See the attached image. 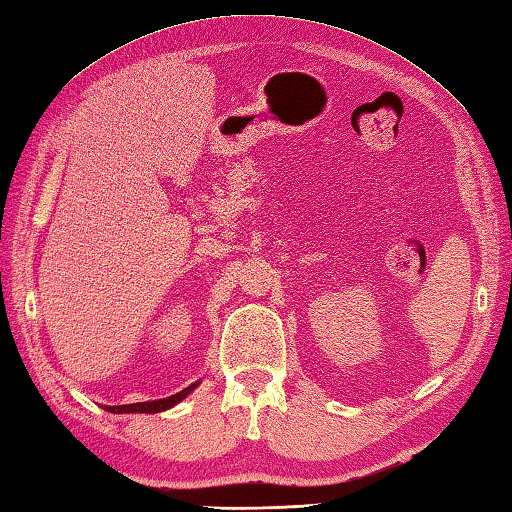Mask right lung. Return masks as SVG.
<instances>
[{
	"label": "right lung",
	"instance_id": "1",
	"mask_svg": "<svg viewBox=\"0 0 512 512\" xmlns=\"http://www.w3.org/2000/svg\"><path fill=\"white\" fill-rule=\"evenodd\" d=\"M199 382L186 386L184 391L171 395V397H165V400H154V402H136V404H123V406H104L108 413H117V415H123V413H162V410L167 408H173L178 402H182L186 395H189L195 386Z\"/></svg>",
	"mask_w": 512,
	"mask_h": 512
}]
</instances>
